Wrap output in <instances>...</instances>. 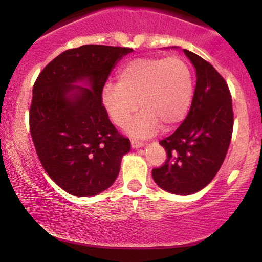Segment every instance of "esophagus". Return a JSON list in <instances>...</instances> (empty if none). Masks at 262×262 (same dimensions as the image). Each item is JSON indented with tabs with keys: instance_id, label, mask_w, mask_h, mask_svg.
I'll use <instances>...</instances> for the list:
<instances>
[{
	"instance_id": "esophagus-1",
	"label": "esophagus",
	"mask_w": 262,
	"mask_h": 262,
	"mask_svg": "<svg viewBox=\"0 0 262 262\" xmlns=\"http://www.w3.org/2000/svg\"><path fill=\"white\" fill-rule=\"evenodd\" d=\"M144 145V143L142 141H138V139H132L131 141V146L132 148H141V146Z\"/></svg>"
}]
</instances>
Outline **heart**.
I'll return each instance as SVG.
<instances>
[{
	"label": "heart",
	"mask_w": 262,
	"mask_h": 262,
	"mask_svg": "<svg viewBox=\"0 0 262 262\" xmlns=\"http://www.w3.org/2000/svg\"><path fill=\"white\" fill-rule=\"evenodd\" d=\"M118 84L103 88L102 101L113 123L126 127L139 107L143 110L130 125V132L146 137L174 127L187 114L194 81L191 68L180 57H142L128 60L118 74Z\"/></svg>",
	"instance_id": "b5f03b06"
}]
</instances>
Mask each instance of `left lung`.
<instances>
[{
    "mask_svg": "<svg viewBox=\"0 0 262 262\" xmlns=\"http://www.w3.org/2000/svg\"><path fill=\"white\" fill-rule=\"evenodd\" d=\"M184 52L196 70L194 95L186 119L160 142L167 159L154 168L152 178L164 191L187 195L209 185L221 169L230 145L234 112L223 76L200 56Z\"/></svg>",
    "mask_w": 262,
    "mask_h": 262,
    "instance_id": "obj_1",
    "label": "left lung"
}]
</instances>
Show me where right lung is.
Listing matches in <instances>:
<instances>
[{
    "label": "right lung",
    "instance_id": "add662e5",
    "mask_svg": "<svg viewBox=\"0 0 262 262\" xmlns=\"http://www.w3.org/2000/svg\"><path fill=\"white\" fill-rule=\"evenodd\" d=\"M130 48L82 45L40 71L33 85L30 131L49 177L77 196L95 195L113 184L131 143L111 123L102 89L112 68ZM87 80L89 88L73 86ZM77 89V94L69 95Z\"/></svg>",
    "mask_w": 262,
    "mask_h": 262
}]
</instances>
